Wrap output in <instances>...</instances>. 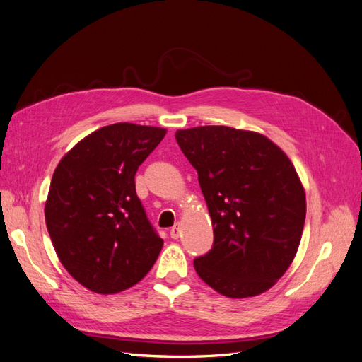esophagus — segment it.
<instances>
[{"instance_id": "esophagus-1", "label": "esophagus", "mask_w": 362, "mask_h": 362, "mask_svg": "<svg viewBox=\"0 0 362 362\" xmlns=\"http://www.w3.org/2000/svg\"><path fill=\"white\" fill-rule=\"evenodd\" d=\"M180 225H175V226H173L171 228V230H170V235H171V238H174V240H177L179 237H180Z\"/></svg>"}]
</instances>
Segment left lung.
Masks as SVG:
<instances>
[{
	"label": "left lung",
	"instance_id": "8db88e82",
	"mask_svg": "<svg viewBox=\"0 0 362 362\" xmlns=\"http://www.w3.org/2000/svg\"><path fill=\"white\" fill-rule=\"evenodd\" d=\"M197 170L214 245L197 275L228 298L257 296L280 280L298 251L305 192L293 163L262 133L225 125L175 132Z\"/></svg>",
	"mask_w": 362,
	"mask_h": 362
}]
</instances>
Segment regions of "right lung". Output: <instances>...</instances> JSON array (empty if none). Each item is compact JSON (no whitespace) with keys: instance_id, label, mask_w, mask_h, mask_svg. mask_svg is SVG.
<instances>
[{"instance_id":"add662e5","label":"right lung","mask_w":362,"mask_h":362,"mask_svg":"<svg viewBox=\"0 0 362 362\" xmlns=\"http://www.w3.org/2000/svg\"><path fill=\"white\" fill-rule=\"evenodd\" d=\"M166 129L119 122L79 141L53 173L45 225L59 262L88 291L111 295L150 272L163 240L136 196L139 166Z\"/></svg>"}]
</instances>
